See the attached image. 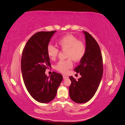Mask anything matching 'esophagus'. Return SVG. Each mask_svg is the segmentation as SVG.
<instances>
[{"label": "esophagus", "instance_id": "esophagus-1", "mask_svg": "<svg viewBox=\"0 0 125 125\" xmlns=\"http://www.w3.org/2000/svg\"><path fill=\"white\" fill-rule=\"evenodd\" d=\"M68 77L67 76V75H63V79H68Z\"/></svg>", "mask_w": 125, "mask_h": 125}]
</instances>
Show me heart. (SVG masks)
I'll return each mask as SVG.
<instances>
[{
    "label": "heart",
    "instance_id": "heart-1",
    "mask_svg": "<svg viewBox=\"0 0 125 125\" xmlns=\"http://www.w3.org/2000/svg\"><path fill=\"white\" fill-rule=\"evenodd\" d=\"M57 44L62 51H66V60L59 61L55 66V68L59 72L66 73L73 66L71 59L75 62H79L83 58L85 53V45L82 42L79 41L77 37L71 34L62 36L57 41ZM59 51L52 45L47 48V55L51 60H55L57 57Z\"/></svg>",
    "mask_w": 125,
    "mask_h": 125
}]
</instances>
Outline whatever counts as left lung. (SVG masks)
<instances>
[{
    "mask_svg": "<svg viewBox=\"0 0 125 125\" xmlns=\"http://www.w3.org/2000/svg\"><path fill=\"white\" fill-rule=\"evenodd\" d=\"M82 32L85 35V53L74 69L81 77L77 80L69 77L71 83L69 88L70 99L79 104L86 103L93 97L103 73V59L99 45L89 33Z\"/></svg>",
    "mask_w": 125,
    "mask_h": 125,
    "instance_id": "obj_1",
    "label": "left lung"
}]
</instances>
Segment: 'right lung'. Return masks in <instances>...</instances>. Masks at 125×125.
Masks as SVG:
<instances>
[{"mask_svg": "<svg viewBox=\"0 0 125 125\" xmlns=\"http://www.w3.org/2000/svg\"><path fill=\"white\" fill-rule=\"evenodd\" d=\"M56 32H39L26 43L22 52L21 68L24 84L30 95L41 103L51 102L55 97L62 75L54 73L47 77L45 72L51 66L47 48Z\"/></svg>", "mask_w": 125, "mask_h": 125, "instance_id": "right-lung-1", "label": "right lung"}]
</instances>
